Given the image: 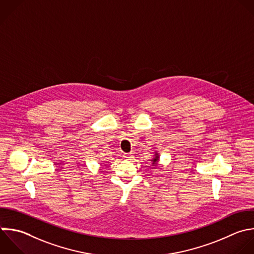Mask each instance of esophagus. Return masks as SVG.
<instances>
[{
    "label": "esophagus",
    "mask_w": 254,
    "mask_h": 254,
    "mask_svg": "<svg viewBox=\"0 0 254 254\" xmlns=\"http://www.w3.org/2000/svg\"><path fill=\"white\" fill-rule=\"evenodd\" d=\"M125 159H127V160H131L132 158H133V155L132 154H124V156H123Z\"/></svg>",
    "instance_id": "obj_1"
}]
</instances>
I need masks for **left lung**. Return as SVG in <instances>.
<instances>
[{
  "label": "left lung",
  "instance_id": "8db88e82",
  "mask_svg": "<svg viewBox=\"0 0 254 254\" xmlns=\"http://www.w3.org/2000/svg\"><path fill=\"white\" fill-rule=\"evenodd\" d=\"M154 153H155V154H154V157H153V159L151 160V163H152V166L156 167V166L158 165L159 161H160V155H159V153H158L157 151H155Z\"/></svg>",
  "mask_w": 254,
  "mask_h": 254
}]
</instances>
